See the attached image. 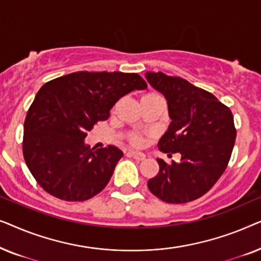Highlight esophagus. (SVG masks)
I'll list each match as a JSON object with an SVG mask.
<instances>
[{
  "label": "esophagus",
  "instance_id": "esophagus-1",
  "mask_svg": "<svg viewBox=\"0 0 261 261\" xmlns=\"http://www.w3.org/2000/svg\"><path fill=\"white\" fill-rule=\"evenodd\" d=\"M128 153H129V155H132L134 159H137V160H145V158H146V155L144 154V153H141V152L129 151Z\"/></svg>",
  "mask_w": 261,
  "mask_h": 261
}]
</instances>
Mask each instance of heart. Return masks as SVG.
<instances>
[{
	"instance_id": "obj_1",
	"label": "heart",
	"mask_w": 261,
	"mask_h": 261,
	"mask_svg": "<svg viewBox=\"0 0 261 261\" xmlns=\"http://www.w3.org/2000/svg\"><path fill=\"white\" fill-rule=\"evenodd\" d=\"M158 97H160V96H158L156 94H146V95H144L141 97V99H140V102L141 101H146V99H151V98H158ZM128 140H129V142L132 145H134V146H142L144 145V139H142L140 135H137V134H129L128 135Z\"/></svg>"
}]
</instances>
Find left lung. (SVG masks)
<instances>
[{
	"label": "left lung",
	"mask_w": 261,
	"mask_h": 261,
	"mask_svg": "<svg viewBox=\"0 0 261 261\" xmlns=\"http://www.w3.org/2000/svg\"><path fill=\"white\" fill-rule=\"evenodd\" d=\"M146 80L167 102L171 123L159 140L171 165L156 159L159 172L147 181L149 191L166 203H187L208 192L226 170L237 129L233 114L210 92L179 77L146 72Z\"/></svg>",
	"instance_id": "left-lung-1"
}]
</instances>
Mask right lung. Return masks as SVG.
<instances>
[{"instance_id":"1","label":"right lung","mask_w":261,"mask_h":261,"mask_svg":"<svg viewBox=\"0 0 261 261\" xmlns=\"http://www.w3.org/2000/svg\"><path fill=\"white\" fill-rule=\"evenodd\" d=\"M147 88L138 73L73 72L47 82L28 110L23 156L49 195L81 202L101 192L123 153L115 146L94 149L84 139L124 95Z\"/></svg>"}]
</instances>
